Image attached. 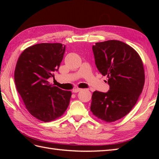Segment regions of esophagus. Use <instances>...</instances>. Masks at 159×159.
<instances>
[{"mask_svg": "<svg viewBox=\"0 0 159 159\" xmlns=\"http://www.w3.org/2000/svg\"><path fill=\"white\" fill-rule=\"evenodd\" d=\"M81 90H82V89L75 88V89H74L72 90V92H73V93H77V92H80V91H81Z\"/></svg>", "mask_w": 159, "mask_h": 159, "instance_id": "34e87169", "label": "esophagus"}]
</instances>
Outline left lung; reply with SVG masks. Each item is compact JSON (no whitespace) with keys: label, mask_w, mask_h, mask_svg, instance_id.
Returning a JSON list of instances; mask_svg holds the SVG:
<instances>
[{"label":"left lung","mask_w":159,"mask_h":159,"mask_svg":"<svg viewBox=\"0 0 159 159\" xmlns=\"http://www.w3.org/2000/svg\"><path fill=\"white\" fill-rule=\"evenodd\" d=\"M92 50L97 68L107 76L110 89L93 93L91 111L99 119L113 122L130 112L142 92L143 63L132 47L118 40L96 43Z\"/></svg>","instance_id":"8db88e82"}]
</instances>
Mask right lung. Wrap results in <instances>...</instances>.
Listing matches in <instances>:
<instances>
[{
  "mask_svg": "<svg viewBox=\"0 0 159 159\" xmlns=\"http://www.w3.org/2000/svg\"><path fill=\"white\" fill-rule=\"evenodd\" d=\"M66 46L42 43L26 48L16 63L17 91L33 117L44 122L61 117L69 105L72 92L50 85L48 79L58 71Z\"/></svg>",
  "mask_w": 159,
  "mask_h": 159,
  "instance_id": "right-lung-1",
  "label": "right lung"
}]
</instances>
